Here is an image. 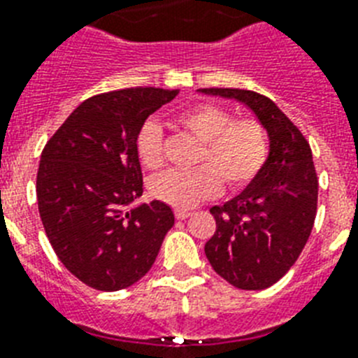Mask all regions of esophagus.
<instances>
[{"instance_id": "34e87169", "label": "esophagus", "mask_w": 358, "mask_h": 358, "mask_svg": "<svg viewBox=\"0 0 358 358\" xmlns=\"http://www.w3.org/2000/svg\"><path fill=\"white\" fill-rule=\"evenodd\" d=\"M188 215H190V210H185V208H177V210H176L177 220H186Z\"/></svg>"}]
</instances>
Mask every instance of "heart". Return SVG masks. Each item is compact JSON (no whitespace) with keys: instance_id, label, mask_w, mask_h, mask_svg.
I'll return each instance as SVG.
<instances>
[{"instance_id":"b5f03b06","label":"heart","mask_w":358,"mask_h":358,"mask_svg":"<svg viewBox=\"0 0 358 358\" xmlns=\"http://www.w3.org/2000/svg\"><path fill=\"white\" fill-rule=\"evenodd\" d=\"M176 124L199 138L197 162L203 164L192 170H168L153 179V197L166 205L188 208L217 196L221 185L239 190L262 172L268 159V133L254 117L234 119L223 106L199 104L181 111ZM135 146L144 168L162 166V129L157 122L150 120L138 129Z\"/></svg>"}]
</instances>
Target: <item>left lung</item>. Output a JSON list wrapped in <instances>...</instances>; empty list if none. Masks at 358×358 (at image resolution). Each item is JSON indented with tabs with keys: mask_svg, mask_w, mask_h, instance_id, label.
Wrapping results in <instances>:
<instances>
[{
	"mask_svg": "<svg viewBox=\"0 0 358 358\" xmlns=\"http://www.w3.org/2000/svg\"><path fill=\"white\" fill-rule=\"evenodd\" d=\"M236 99L265 126L271 152L262 172L223 206H212L215 232L205 245L212 268L234 287L262 291L294 265L311 234L318 177L309 143L273 100L247 90L206 87Z\"/></svg>",
	"mask_w": 358,
	"mask_h": 358,
	"instance_id": "1",
	"label": "left lung"
}]
</instances>
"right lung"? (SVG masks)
<instances>
[{
	"instance_id": "add662e5",
	"label": "right lung",
	"mask_w": 358,
	"mask_h": 358,
	"mask_svg": "<svg viewBox=\"0 0 358 358\" xmlns=\"http://www.w3.org/2000/svg\"><path fill=\"white\" fill-rule=\"evenodd\" d=\"M177 90L129 87L84 100L47 141L36 176L38 210L56 256L99 291L143 278L173 227L162 201L128 210L143 196L137 135Z\"/></svg>"
}]
</instances>
